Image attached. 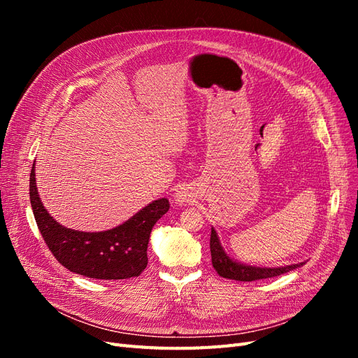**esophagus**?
I'll return each mask as SVG.
<instances>
[{"label": "esophagus", "mask_w": 358, "mask_h": 358, "mask_svg": "<svg viewBox=\"0 0 358 358\" xmlns=\"http://www.w3.org/2000/svg\"><path fill=\"white\" fill-rule=\"evenodd\" d=\"M191 192L187 188H180L179 191H176L175 194V201L178 204H187L191 201Z\"/></svg>", "instance_id": "1"}]
</instances>
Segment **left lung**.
<instances>
[{
	"mask_svg": "<svg viewBox=\"0 0 358 358\" xmlns=\"http://www.w3.org/2000/svg\"><path fill=\"white\" fill-rule=\"evenodd\" d=\"M210 255H212L213 268L218 272L220 276L227 279L241 280V282H251V280L279 276L289 272V270H294L303 266V263H299V264H291L285 267L266 268V267H252V266H243L241 263H236L234 259H231L224 252V249L218 241V236H216V231L213 229L210 233Z\"/></svg>",
	"mask_w": 358,
	"mask_h": 358,
	"instance_id": "left-lung-1",
	"label": "left lung"
}]
</instances>
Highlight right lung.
<instances>
[{"label":"right lung","instance_id":"right-lung-1","mask_svg":"<svg viewBox=\"0 0 358 358\" xmlns=\"http://www.w3.org/2000/svg\"><path fill=\"white\" fill-rule=\"evenodd\" d=\"M29 200L38 230L58 262L70 272L94 279H128L148 266V243L155 222L170 204L155 200L116 229L85 233L59 225L43 208L36 187L34 164L29 176Z\"/></svg>","mask_w":358,"mask_h":358}]
</instances>
